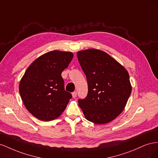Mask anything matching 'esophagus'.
Masks as SVG:
<instances>
[{"label":"esophagus","instance_id":"1","mask_svg":"<svg viewBox=\"0 0 158 158\" xmlns=\"http://www.w3.org/2000/svg\"><path fill=\"white\" fill-rule=\"evenodd\" d=\"M72 95H73V98H75L76 96H77V92H73V93H72Z\"/></svg>","mask_w":158,"mask_h":158}]
</instances>
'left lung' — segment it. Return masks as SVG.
<instances>
[{"label": "left lung", "mask_w": 158, "mask_h": 158, "mask_svg": "<svg viewBox=\"0 0 158 158\" xmlns=\"http://www.w3.org/2000/svg\"><path fill=\"white\" fill-rule=\"evenodd\" d=\"M77 56L88 85L87 97L78 99L79 107L90 122L112 121L123 112L132 92L128 71L101 50L80 51Z\"/></svg>", "instance_id": "left-lung-1"}]
</instances>
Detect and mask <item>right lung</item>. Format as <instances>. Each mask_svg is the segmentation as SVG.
Returning <instances> with one entry per match:
<instances>
[{
    "mask_svg": "<svg viewBox=\"0 0 158 158\" xmlns=\"http://www.w3.org/2000/svg\"><path fill=\"white\" fill-rule=\"evenodd\" d=\"M72 52L55 50L38 57L28 66L19 84L27 110L41 121H50L63 113L72 98L61 73L73 59Z\"/></svg>",
    "mask_w": 158,
    "mask_h": 158,
    "instance_id": "add662e5",
    "label": "right lung"
}]
</instances>
